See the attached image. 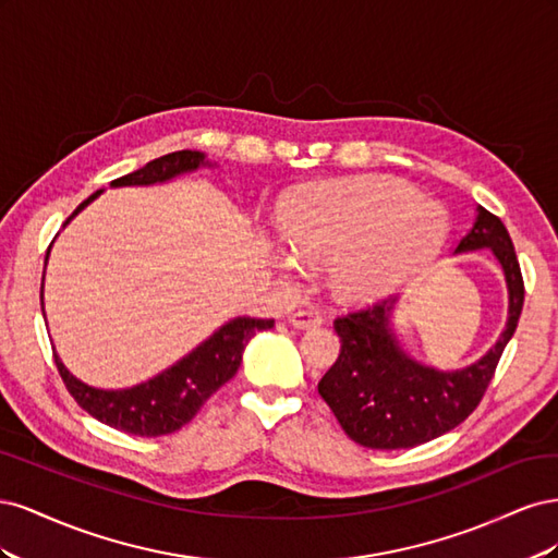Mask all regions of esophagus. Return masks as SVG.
Instances as JSON below:
<instances>
[{
  "mask_svg": "<svg viewBox=\"0 0 558 558\" xmlns=\"http://www.w3.org/2000/svg\"><path fill=\"white\" fill-rule=\"evenodd\" d=\"M289 324L298 330H307V328H316L324 324V316L314 310H302V312H295L289 316Z\"/></svg>",
  "mask_w": 558,
  "mask_h": 558,
  "instance_id": "obj_1",
  "label": "esophagus"
}]
</instances>
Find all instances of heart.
Segmentation results:
<instances>
[{
	"instance_id": "b5f03b06",
	"label": "heart",
	"mask_w": 558,
	"mask_h": 558,
	"mask_svg": "<svg viewBox=\"0 0 558 558\" xmlns=\"http://www.w3.org/2000/svg\"><path fill=\"white\" fill-rule=\"evenodd\" d=\"M291 244L269 242L267 258L293 279L310 263H332V289L347 302H373L428 267L447 240L435 199L391 177H353L310 185L283 209Z\"/></svg>"
}]
</instances>
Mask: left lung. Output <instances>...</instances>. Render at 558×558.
I'll return each instance as SVG.
<instances>
[{
  "mask_svg": "<svg viewBox=\"0 0 558 558\" xmlns=\"http://www.w3.org/2000/svg\"><path fill=\"white\" fill-rule=\"evenodd\" d=\"M492 251L508 286V320L496 344L475 363L440 369L416 361L393 330L398 298L335 320L340 359L318 381V393L353 442L367 449H410L435 440L477 408L505 347L517 330L523 307V279L502 221L477 207L472 228L453 256Z\"/></svg>",
  "mask_w": 558,
  "mask_h": 558,
  "instance_id": "left-lung-1",
  "label": "left lung"
}]
</instances>
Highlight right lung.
<instances>
[{
  "mask_svg": "<svg viewBox=\"0 0 558 558\" xmlns=\"http://www.w3.org/2000/svg\"><path fill=\"white\" fill-rule=\"evenodd\" d=\"M199 167H209L211 170L216 162L209 160L205 154H199V150H177V154H167L162 158L146 162L140 170H134L121 179H113L111 189H125V185H158L181 174L197 172ZM102 193L105 191H97L88 199H83L74 209V214L66 218L64 226H70L72 218L78 216ZM269 328H275V318L234 316L228 324L214 330L205 342H199L193 351L185 353L181 361L162 369L156 377L130 388L90 386L76 379L70 369H66V365L58 356V351H53V356L62 381L70 388L74 400L90 416L128 435L158 437L174 433L189 424V421L199 412L202 404L209 400V396H214L218 388L238 375L244 347L251 337Z\"/></svg>",
  "mask_w": 558,
  "mask_h": 558,
  "instance_id": "add662e5",
  "label": "right lung"
}]
</instances>
